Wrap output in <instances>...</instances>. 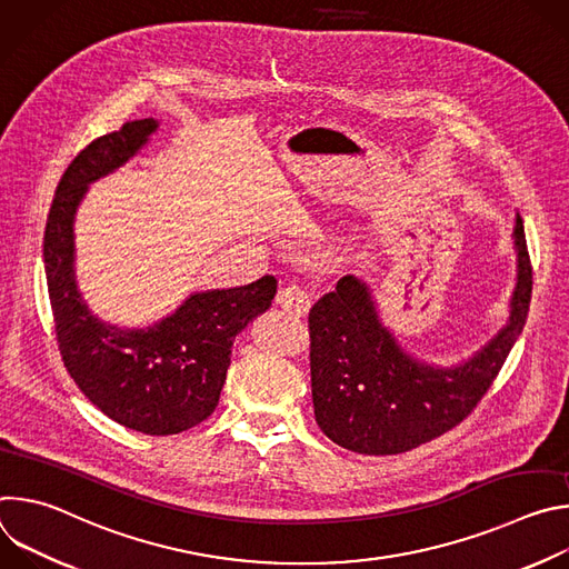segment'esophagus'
Returning <instances> with one entry per match:
<instances>
[{
	"mask_svg": "<svg viewBox=\"0 0 569 569\" xmlns=\"http://www.w3.org/2000/svg\"><path fill=\"white\" fill-rule=\"evenodd\" d=\"M277 303L292 315H303L310 306V295L301 286H283L277 292Z\"/></svg>",
	"mask_w": 569,
	"mask_h": 569,
	"instance_id": "obj_1",
	"label": "esophagus"
}]
</instances>
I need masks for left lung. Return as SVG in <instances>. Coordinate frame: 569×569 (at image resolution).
<instances>
[{
    "mask_svg": "<svg viewBox=\"0 0 569 569\" xmlns=\"http://www.w3.org/2000/svg\"><path fill=\"white\" fill-rule=\"evenodd\" d=\"M518 288L509 327L472 360L437 369L405 356L353 277L308 312L315 419L333 443L360 455L415 450L457 428L491 389L520 338L533 288L522 218L516 224Z\"/></svg>",
    "mask_w": 569,
    "mask_h": 569,
    "instance_id": "obj_1",
    "label": "left lung"
}]
</instances>
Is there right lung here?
Segmentation results:
<instances>
[{
  "instance_id": "right-lung-1",
  "label": "right lung",
  "mask_w": 569,
  "mask_h": 569,
  "mask_svg": "<svg viewBox=\"0 0 569 569\" xmlns=\"http://www.w3.org/2000/svg\"><path fill=\"white\" fill-rule=\"evenodd\" d=\"M157 128L128 121L80 150L62 173L44 227V272L60 358L92 405L123 428L167 437L216 410L233 338L270 308L277 279L200 292L146 331L99 321L73 281V213L90 182L132 157Z\"/></svg>"
}]
</instances>
